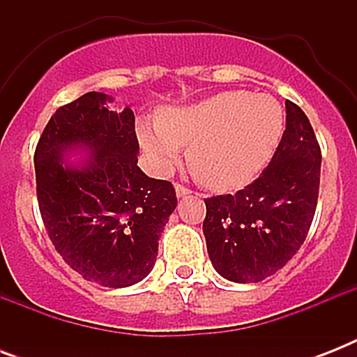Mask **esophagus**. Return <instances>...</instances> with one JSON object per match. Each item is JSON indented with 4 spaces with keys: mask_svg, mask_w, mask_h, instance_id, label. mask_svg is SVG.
Listing matches in <instances>:
<instances>
[{
    "mask_svg": "<svg viewBox=\"0 0 357 357\" xmlns=\"http://www.w3.org/2000/svg\"><path fill=\"white\" fill-rule=\"evenodd\" d=\"M176 195H178L179 198H181V196H187V195H190V189L181 183H176Z\"/></svg>",
    "mask_w": 357,
    "mask_h": 357,
    "instance_id": "obj_1",
    "label": "esophagus"
}]
</instances>
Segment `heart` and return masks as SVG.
<instances>
[{
	"label": "heart",
	"instance_id": "heart-1",
	"mask_svg": "<svg viewBox=\"0 0 357 357\" xmlns=\"http://www.w3.org/2000/svg\"><path fill=\"white\" fill-rule=\"evenodd\" d=\"M285 128L276 98L228 91L192 105L162 111L157 122L139 123L140 142L161 170L187 148L189 168L198 181L215 190L250 183L271 161Z\"/></svg>",
	"mask_w": 357,
	"mask_h": 357
}]
</instances>
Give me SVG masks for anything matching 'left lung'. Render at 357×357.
I'll return each mask as SVG.
<instances>
[{
  "label": "left lung",
  "instance_id": "1",
  "mask_svg": "<svg viewBox=\"0 0 357 357\" xmlns=\"http://www.w3.org/2000/svg\"><path fill=\"white\" fill-rule=\"evenodd\" d=\"M287 123L268 167L235 195L206 198L207 252L220 276L261 282L304 244L321 185V146L302 109L285 102Z\"/></svg>",
  "mask_w": 357,
  "mask_h": 357
}]
</instances>
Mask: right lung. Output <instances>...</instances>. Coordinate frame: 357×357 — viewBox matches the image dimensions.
<instances>
[{
  "label": "right lung",
  "instance_id": "add662e5",
  "mask_svg": "<svg viewBox=\"0 0 357 357\" xmlns=\"http://www.w3.org/2000/svg\"><path fill=\"white\" fill-rule=\"evenodd\" d=\"M109 100L86 92L50 119L35 150L36 200L66 265L103 287H129L150 274L178 198L170 181L137 167L133 111H111ZM77 145L91 150L89 159L63 165Z\"/></svg>",
  "mask_w": 357,
  "mask_h": 357
}]
</instances>
